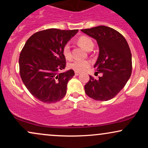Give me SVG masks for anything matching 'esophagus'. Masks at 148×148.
Instances as JSON below:
<instances>
[{"instance_id": "1", "label": "esophagus", "mask_w": 148, "mask_h": 148, "mask_svg": "<svg viewBox=\"0 0 148 148\" xmlns=\"http://www.w3.org/2000/svg\"><path fill=\"white\" fill-rule=\"evenodd\" d=\"M80 74H81V72H75V75H76V76L79 75Z\"/></svg>"}]
</instances>
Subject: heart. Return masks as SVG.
Returning <instances> with one entry per match:
<instances>
[{"label":"heart","instance_id":"heart-1","mask_svg":"<svg viewBox=\"0 0 148 148\" xmlns=\"http://www.w3.org/2000/svg\"><path fill=\"white\" fill-rule=\"evenodd\" d=\"M78 42L81 47L87 51H91L94 47V42L92 40L91 38L86 36L80 37L78 40ZM62 54L64 57L67 60H69L72 58V54L71 51V47L69 43L65 44L64 45L62 50ZM90 65V62L88 60H72L68 64V67L72 69L76 72H82L86 70Z\"/></svg>","mask_w":148,"mask_h":148}]
</instances>
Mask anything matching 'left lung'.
Returning a JSON list of instances; mask_svg holds the SVG:
<instances>
[{
	"label": "left lung",
	"instance_id": "left-lung-1",
	"mask_svg": "<svg viewBox=\"0 0 148 148\" xmlns=\"http://www.w3.org/2000/svg\"><path fill=\"white\" fill-rule=\"evenodd\" d=\"M81 31L97 42L99 53L94 67L97 74L102 73L98 79L90 76L85 92L92 99L108 101L125 87L132 74L130 47L123 35L110 27L99 25Z\"/></svg>",
	"mask_w": 148,
	"mask_h": 148
}]
</instances>
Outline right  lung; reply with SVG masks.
<instances>
[{
  "mask_svg": "<svg viewBox=\"0 0 148 148\" xmlns=\"http://www.w3.org/2000/svg\"><path fill=\"white\" fill-rule=\"evenodd\" d=\"M78 30L51 28L33 34L25 42L18 59L21 80L33 97L44 103L57 102L67 92L68 81L74 75L65 68L62 50Z\"/></svg>",
  "mask_w": 148,
  "mask_h": 148,
  "instance_id": "obj_1",
  "label": "right lung"
}]
</instances>
